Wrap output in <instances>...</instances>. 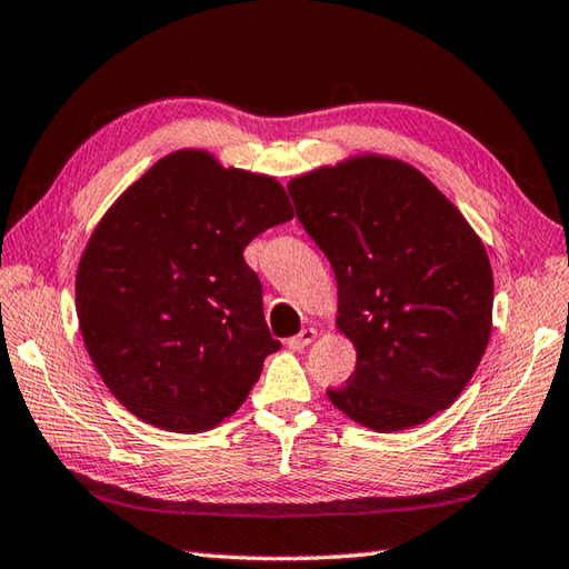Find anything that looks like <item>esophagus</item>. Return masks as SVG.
Here are the masks:
<instances>
[{
  "instance_id": "1",
  "label": "esophagus",
  "mask_w": 569,
  "mask_h": 569,
  "mask_svg": "<svg viewBox=\"0 0 569 569\" xmlns=\"http://www.w3.org/2000/svg\"><path fill=\"white\" fill-rule=\"evenodd\" d=\"M318 338V330L316 328H303L298 332V336H293V338H288V348L291 350H303V348H308L310 342H313Z\"/></svg>"
}]
</instances>
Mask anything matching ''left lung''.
I'll return each instance as SVG.
<instances>
[{
    "label": "left lung",
    "instance_id": "1",
    "mask_svg": "<svg viewBox=\"0 0 569 569\" xmlns=\"http://www.w3.org/2000/svg\"><path fill=\"white\" fill-rule=\"evenodd\" d=\"M300 224L338 281L336 326L358 350L328 399L389 433L425 425L471 382L493 328L486 247L405 160L362 152L288 182Z\"/></svg>",
    "mask_w": 569,
    "mask_h": 569
}]
</instances>
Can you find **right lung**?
<instances>
[{"mask_svg": "<svg viewBox=\"0 0 569 569\" xmlns=\"http://www.w3.org/2000/svg\"><path fill=\"white\" fill-rule=\"evenodd\" d=\"M293 219L271 174L207 150L164 154L96 224L76 271L93 367L144 425L199 433L237 411L281 342L243 249Z\"/></svg>", "mask_w": 569, "mask_h": 569, "instance_id": "add662e5", "label": "right lung"}]
</instances>
